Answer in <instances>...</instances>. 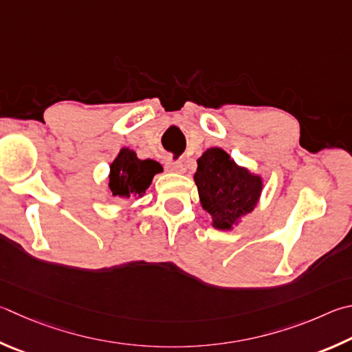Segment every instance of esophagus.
<instances>
[{
    "label": "esophagus",
    "instance_id": "esophagus-1",
    "mask_svg": "<svg viewBox=\"0 0 352 352\" xmlns=\"http://www.w3.org/2000/svg\"><path fill=\"white\" fill-rule=\"evenodd\" d=\"M164 166L166 170L174 172V174H182V172H184V166L182 162H172V160H168Z\"/></svg>",
    "mask_w": 352,
    "mask_h": 352
}]
</instances>
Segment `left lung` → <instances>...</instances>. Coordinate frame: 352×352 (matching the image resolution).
Returning a JSON list of instances; mask_svg holds the SVG:
<instances>
[{"instance_id": "left-lung-1", "label": "left lung", "mask_w": 352, "mask_h": 352, "mask_svg": "<svg viewBox=\"0 0 352 352\" xmlns=\"http://www.w3.org/2000/svg\"><path fill=\"white\" fill-rule=\"evenodd\" d=\"M194 182L210 226L219 231H231L251 214L265 186L261 175L235 163L221 148H209L197 158Z\"/></svg>"}]
</instances>
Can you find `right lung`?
<instances>
[{"label":"right lung","mask_w":352,"mask_h":352,"mask_svg":"<svg viewBox=\"0 0 352 352\" xmlns=\"http://www.w3.org/2000/svg\"><path fill=\"white\" fill-rule=\"evenodd\" d=\"M163 170L155 160H142L137 152L121 148L109 166V189L115 198H142L151 186L152 178Z\"/></svg>","instance_id":"1"}]
</instances>
